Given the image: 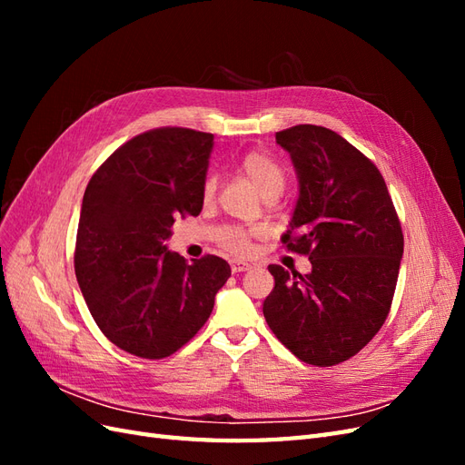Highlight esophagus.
Masks as SVG:
<instances>
[{"label":"esophagus","mask_w":465,"mask_h":465,"mask_svg":"<svg viewBox=\"0 0 465 465\" xmlns=\"http://www.w3.org/2000/svg\"><path fill=\"white\" fill-rule=\"evenodd\" d=\"M250 267H252L250 263L241 262V260H232V262H231V270H232V273H242V272H248Z\"/></svg>","instance_id":"34e87169"}]
</instances>
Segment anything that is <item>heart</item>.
Segmentation results:
<instances>
[{
  "label": "heart",
  "instance_id": "obj_1",
  "mask_svg": "<svg viewBox=\"0 0 465 465\" xmlns=\"http://www.w3.org/2000/svg\"><path fill=\"white\" fill-rule=\"evenodd\" d=\"M236 166L238 173H242V176H246L252 182V186L258 190V193L265 202L277 200L287 186L285 168L263 151L246 153ZM215 192L217 180L213 176H207L203 182V200H213ZM221 244L234 252V254H244L250 246V234L242 229H224L221 234Z\"/></svg>",
  "mask_w": 465,
  "mask_h": 465
}]
</instances>
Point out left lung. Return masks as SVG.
<instances>
[{
    "label": "left lung",
    "instance_id": "obj_1",
    "mask_svg": "<svg viewBox=\"0 0 465 465\" xmlns=\"http://www.w3.org/2000/svg\"><path fill=\"white\" fill-rule=\"evenodd\" d=\"M299 178V200L281 241L312 272L281 265L263 316L294 357L333 367L382 328L396 291L403 232L386 182L371 159L328 128L301 124L275 134Z\"/></svg>",
    "mask_w": 465,
    "mask_h": 465
}]
</instances>
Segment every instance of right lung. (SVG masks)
I'll return each mask as SVG.
<instances>
[{"label": "right lung", "instance_id": "right-lung-1", "mask_svg": "<svg viewBox=\"0 0 465 465\" xmlns=\"http://www.w3.org/2000/svg\"><path fill=\"white\" fill-rule=\"evenodd\" d=\"M213 135L157 128L98 166L83 195L75 275L96 326L128 353L164 359L207 322L231 265L166 250L176 217L200 215Z\"/></svg>", "mask_w": 465, "mask_h": 465}]
</instances>
